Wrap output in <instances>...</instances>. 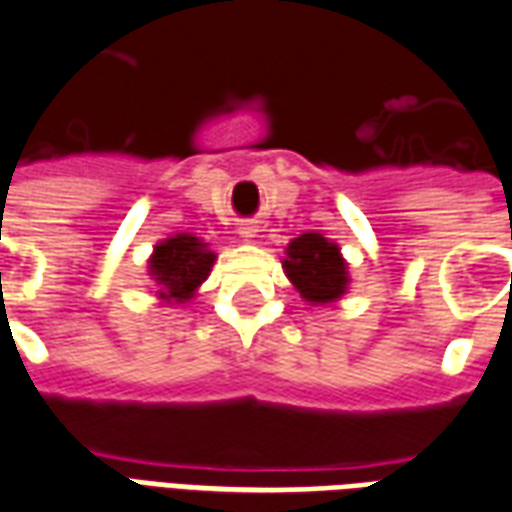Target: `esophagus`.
Segmentation results:
<instances>
[{
  "label": "esophagus",
  "instance_id": "34e87169",
  "mask_svg": "<svg viewBox=\"0 0 512 512\" xmlns=\"http://www.w3.org/2000/svg\"><path fill=\"white\" fill-rule=\"evenodd\" d=\"M252 236H255V227L252 225L241 227V238H252Z\"/></svg>",
  "mask_w": 512,
  "mask_h": 512
}]
</instances>
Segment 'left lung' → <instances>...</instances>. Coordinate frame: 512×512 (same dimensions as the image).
Returning <instances> with one entry per match:
<instances>
[{"mask_svg":"<svg viewBox=\"0 0 512 512\" xmlns=\"http://www.w3.org/2000/svg\"><path fill=\"white\" fill-rule=\"evenodd\" d=\"M285 271L312 304H331L347 287V263L339 255V246L320 233H304L287 246Z\"/></svg>","mask_w":512,"mask_h":512,"instance_id":"obj_1","label":"left lung"}]
</instances>
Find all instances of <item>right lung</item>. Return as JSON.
<instances>
[{
	"mask_svg": "<svg viewBox=\"0 0 512 512\" xmlns=\"http://www.w3.org/2000/svg\"><path fill=\"white\" fill-rule=\"evenodd\" d=\"M214 266V252L195 236L179 233L176 238L162 241L151 257V276L162 285V298L168 301H187L195 287L203 282Z\"/></svg>",
	"mask_w": 512,
	"mask_h": 512,
	"instance_id": "right-lung-1",
	"label": "right lung"
}]
</instances>
